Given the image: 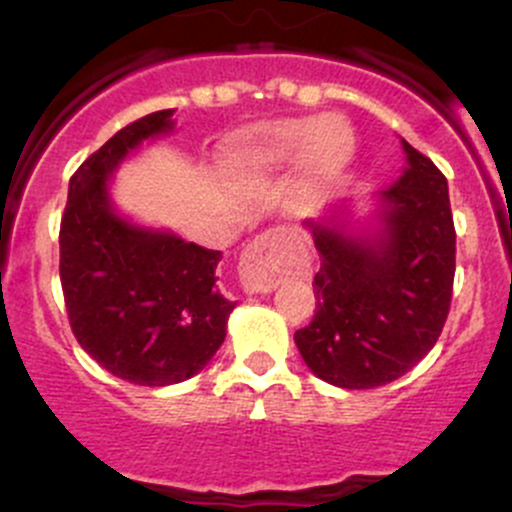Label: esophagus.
<instances>
[{
    "instance_id": "esophagus-1",
    "label": "esophagus",
    "mask_w": 512,
    "mask_h": 512,
    "mask_svg": "<svg viewBox=\"0 0 512 512\" xmlns=\"http://www.w3.org/2000/svg\"><path fill=\"white\" fill-rule=\"evenodd\" d=\"M287 275V235L267 230L242 250L240 280L245 292H272Z\"/></svg>"
}]
</instances>
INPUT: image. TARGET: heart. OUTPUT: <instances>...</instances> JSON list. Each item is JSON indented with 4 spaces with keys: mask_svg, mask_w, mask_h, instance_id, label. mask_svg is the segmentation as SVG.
I'll return each mask as SVG.
<instances>
[{
    "mask_svg": "<svg viewBox=\"0 0 512 512\" xmlns=\"http://www.w3.org/2000/svg\"><path fill=\"white\" fill-rule=\"evenodd\" d=\"M354 131L337 113L319 118H280L242 133L230 148V170L255 180L285 168L297 158L307 188L332 185L354 158Z\"/></svg>",
    "mask_w": 512,
    "mask_h": 512,
    "instance_id": "obj_1",
    "label": "heart"
}]
</instances>
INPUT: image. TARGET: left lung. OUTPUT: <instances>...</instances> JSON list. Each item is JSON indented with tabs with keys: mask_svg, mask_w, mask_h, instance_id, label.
Instances as JSON below:
<instances>
[{
	"mask_svg": "<svg viewBox=\"0 0 512 512\" xmlns=\"http://www.w3.org/2000/svg\"><path fill=\"white\" fill-rule=\"evenodd\" d=\"M409 168L381 193L374 242L337 223L304 220L319 252L317 312L294 344L304 364L342 389H374L414 369L451 309L456 227L446 175L404 141Z\"/></svg>",
	"mask_w": 512,
	"mask_h": 512,
	"instance_id": "8db88e82",
	"label": "left lung"
}]
</instances>
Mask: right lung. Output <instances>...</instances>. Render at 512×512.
Wrapping results in <instances>:
<instances>
[{
	"label": "right lung",
	"instance_id": "add662e5",
	"mask_svg": "<svg viewBox=\"0 0 512 512\" xmlns=\"http://www.w3.org/2000/svg\"><path fill=\"white\" fill-rule=\"evenodd\" d=\"M156 111L108 138L69 180L59 275L71 332L118 379L168 386L198 374L225 342L235 302L220 292V250L118 218L108 175L146 138L173 128Z\"/></svg>",
	"mask_w": 512,
	"mask_h": 512
}]
</instances>
